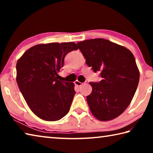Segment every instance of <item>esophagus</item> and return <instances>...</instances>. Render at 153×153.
I'll list each match as a JSON object with an SVG mask.
<instances>
[{
  "label": "esophagus",
  "mask_w": 153,
  "mask_h": 153,
  "mask_svg": "<svg viewBox=\"0 0 153 153\" xmlns=\"http://www.w3.org/2000/svg\"><path fill=\"white\" fill-rule=\"evenodd\" d=\"M75 84L77 85V86H81L83 84L82 82H80L79 81H76V82H75Z\"/></svg>",
  "instance_id": "34e87169"
}]
</instances>
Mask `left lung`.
Wrapping results in <instances>:
<instances>
[{"label":"left lung","mask_w":153,"mask_h":153,"mask_svg":"<svg viewBox=\"0 0 153 153\" xmlns=\"http://www.w3.org/2000/svg\"><path fill=\"white\" fill-rule=\"evenodd\" d=\"M88 66L102 79L90 82L91 94L87 102L92 113L100 121H109L120 115L132 100L138 87L140 72L131 52L123 46L103 39L77 43Z\"/></svg>","instance_id":"left-lung-1"}]
</instances>
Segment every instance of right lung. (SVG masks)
Returning a JSON list of instances; mask_svg holds the SVG:
<instances>
[{
	"label": "right lung",
	"mask_w": 153,
	"mask_h": 153,
	"mask_svg": "<svg viewBox=\"0 0 153 153\" xmlns=\"http://www.w3.org/2000/svg\"><path fill=\"white\" fill-rule=\"evenodd\" d=\"M74 42L33 46L17 61V83L32 112L43 120H61L68 113L76 91L73 82L58 79L64 59L77 50Z\"/></svg>",
	"instance_id": "add662e5"
}]
</instances>
